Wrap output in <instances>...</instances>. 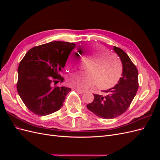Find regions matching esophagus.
Returning a JSON list of instances; mask_svg holds the SVG:
<instances>
[{
    "instance_id": "1",
    "label": "esophagus",
    "mask_w": 160,
    "mask_h": 160,
    "mask_svg": "<svg viewBox=\"0 0 160 160\" xmlns=\"http://www.w3.org/2000/svg\"><path fill=\"white\" fill-rule=\"evenodd\" d=\"M76 92H77V93H79V94H82V93H84V91H82V90H79V89H74Z\"/></svg>"
}]
</instances>
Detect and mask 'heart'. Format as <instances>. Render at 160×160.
I'll return each mask as SVG.
<instances>
[{
	"instance_id": "1",
	"label": "heart",
	"mask_w": 160,
	"mask_h": 160,
	"mask_svg": "<svg viewBox=\"0 0 160 160\" xmlns=\"http://www.w3.org/2000/svg\"><path fill=\"white\" fill-rule=\"evenodd\" d=\"M83 52L84 58L90 60L86 67L88 72L71 75L68 79L71 85L79 89H85L96 84L99 89H108L118 83L123 71L122 62L118 57L108 54V50L98 44L84 46ZM77 64L78 55L72 52L67 61V67L75 69Z\"/></svg>"
}]
</instances>
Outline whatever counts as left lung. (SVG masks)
I'll list each match as a JSON object with an SVG mask.
<instances>
[{
    "instance_id": "left-lung-1",
    "label": "left lung",
    "mask_w": 160,
    "mask_h": 160,
    "mask_svg": "<svg viewBox=\"0 0 160 160\" xmlns=\"http://www.w3.org/2000/svg\"><path fill=\"white\" fill-rule=\"evenodd\" d=\"M113 51L122 61V77L113 88L102 91L105 95L94 94L93 102L87 108L98 117L111 119L123 114L135 98L138 89V71L127 53L113 46Z\"/></svg>"
}]
</instances>
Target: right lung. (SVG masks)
I'll use <instances>...</instances> for the list:
<instances>
[{"instance_id": "right-lung-1", "label": "right lung", "mask_w": 160, "mask_h": 160, "mask_svg": "<svg viewBox=\"0 0 160 160\" xmlns=\"http://www.w3.org/2000/svg\"><path fill=\"white\" fill-rule=\"evenodd\" d=\"M72 42L52 41L28 51L18 67L17 88L22 102L32 113L47 115L59 110L71 89L53 87L63 81L59 74L75 48Z\"/></svg>"}]
</instances>
